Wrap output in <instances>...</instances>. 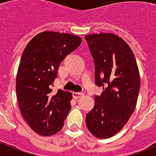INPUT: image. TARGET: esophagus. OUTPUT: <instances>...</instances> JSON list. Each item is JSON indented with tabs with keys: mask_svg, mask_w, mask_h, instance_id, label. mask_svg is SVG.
<instances>
[{
	"mask_svg": "<svg viewBox=\"0 0 156 156\" xmlns=\"http://www.w3.org/2000/svg\"><path fill=\"white\" fill-rule=\"evenodd\" d=\"M83 95V93L82 92H73V97L75 99V100H78V98L82 97Z\"/></svg>",
	"mask_w": 156,
	"mask_h": 156,
	"instance_id": "1",
	"label": "esophagus"
}]
</instances>
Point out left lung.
<instances>
[{
    "label": "left lung",
    "mask_w": 156,
    "mask_h": 156,
    "mask_svg": "<svg viewBox=\"0 0 156 156\" xmlns=\"http://www.w3.org/2000/svg\"><path fill=\"white\" fill-rule=\"evenodd\" d=\"M95 62V82L103 87L95 106L87 114L88 130L99 138L118 133L135 109L140 76L135 57L127 43L112 33L86 35Z\"/></svg>",
    "instance_id": "left-lung-1"
}]
</instances>
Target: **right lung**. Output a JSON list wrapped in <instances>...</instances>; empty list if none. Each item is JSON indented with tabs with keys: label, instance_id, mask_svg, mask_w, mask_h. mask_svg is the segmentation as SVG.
Wrapping results in <instances>:
<instances>
[{
	"label": "right lung",
	"instance_id": "add662e5",
	"mask_svg": "<svg viewBox=\"0 0 156 156\" xmlns=\"http://www.w3.org/2000/svg\"><path fill=\"white\" fill-rule=\"evenodd\" d=\"M82 43L79 36L44 31L28 43L16 78V92L21 113L35 133L50 136L61 130L71 108L72 94L52 91L59 66Z\"/></svg>",
	"mask_w": 156,
	"mask_h": 156
}]
</instances>
